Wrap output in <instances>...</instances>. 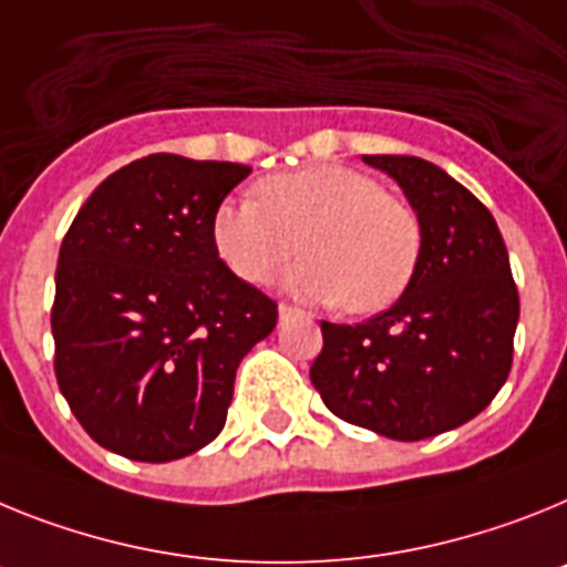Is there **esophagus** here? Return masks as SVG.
<instances>
[{
    "mask_svg": "<svg viewBox=\"0 0 567 567\" xmlns=\"http://www.w3.org/2000/svg\"><path fill=\"white\" fill-rule=\"evenodd\" d=\"M293 317H302V311L299 308H290V305H279V319H293Z\"/></svg>",
    "mask_w": 567,
    "mask_h": 567,
    "instance_id": "1",
    "label": "esophagus"
}]
</instances>
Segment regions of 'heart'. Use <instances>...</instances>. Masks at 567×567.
Instances as JSON below:
<instances>
[{"mask_svg":"<svg viewBox=\"0 0 567 567\" xmlns=\"http://www.w3.org/2000/svg\"><path fill=\"white\" fill-rule=\"evenodd\" d=\"M210 236L223 262L265 285L308 254L288 285L319 302L373 313L402 297L422 250L420 216L373 176L342 165H311L265 176L254 199H225Z\"/></svg>","mask_w":567,"mask_h":567,"instance_id":"b5f03b06","label":"heart"}]
</instances>
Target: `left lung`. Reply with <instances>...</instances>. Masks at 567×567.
I'll return each mask as SVG.
<instances>
[{
  "instance_id": "8db88e82",
  "label": "left lung",
  "mask_w": 567,
  "mask_h": 567,
  "mask_svg": "<svg viewBox=\"0 0 567 567\" xmlns=\"http://www.w3.org/2000/svg\"><path fill=\"white\" fill-rule=\"evenodd\" d=\"M420 216L422 250L405 293L368 322H322L311 382L328 411L388 440L465 425L511 373L519 293L491 210L420 156H362Z\"/></svg>"
}]
</instances>
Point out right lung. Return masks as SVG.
Listing matches in <instances>:
<instances>
[{
    "label": "right lung",
    "instance_id": "1",
    "mask_svg": "<svg viewBox=\"0 0 567 567\" xmlns=\"http://www.w3.org/2000/svg\"><path fill=\"white\" fill-rule=\"evenodd\" d=\"M250 174L151 154L107 176L68 228L51 328L62 396L93 442L171 462L219 436L236 368L277 302L219 259L214 210Z\"/></svg>",
    "mask_w": 567,
    "mask_h": 567
}]
</instances>
